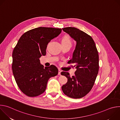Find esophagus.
Instances as JSON below:
<instances>
[{"label": "esophagus", "instance_id": "obj_1", "mask_svg": "<svg viewBox=\"0 0 120 120\" xmlns=\"http://www.w3.org/2000/svg\"><path fill=\"white\" fill-rule=\"evenodd\" d=\"M61 72H62L61 70L60 69H58V75H61Z\"/></svg>", "mask_w": 120, "mask_h": 120}]
</instances>
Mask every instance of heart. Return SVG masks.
<instances>
[{"instance_id":"1","label":"heart","mask_w":120,"mask_h":120,"mask_svg":"<svg viewBox=\"0 0 120 120\" xmlns=\"http://www.w3.org/2000/svg\"><path fill=\"white\" fill-rule=\"evenodd\" d=\"M61 44L71 45V40L70 37L68 35L64 36L62 39Z\"/></svg>"}]
</instances>
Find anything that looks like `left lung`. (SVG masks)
<instances>
[{
    "label": "left lung",
    "instance_id": "1",
    "mask_svg": "<svg viewBox=\"0 0 120 120\" xmlns=\"http://www.w3.org/2000/svg\"><path fill=\"white\" fill-rule=\"evenodd\" d=\"M76 42L72 58L68 64H74L76 69L75 75L69 73L61 74L67 78L62 86L64 94L72 98H81L92 89L99 71V55L95 43L91 36L75 27L62 28Z\"/></svg>",
    "mask_w": 120,
    "mask_h": 120
}]
</instances>
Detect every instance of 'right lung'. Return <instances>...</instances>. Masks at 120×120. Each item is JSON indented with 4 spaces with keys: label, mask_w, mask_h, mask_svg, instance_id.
Wrapping results in <instances>:
<instances>
[{
    "label": "right lung",
    "mask_w": 120,
    "mask_h": 120,
    "mask_svg": "<svg viewBox=\"0 0 120 120\" xmlns=\"http://www.w3.org/2000/svg\"><path fill=\"white\" fill-rule=\"evenodd\" d=\"M62 29L39 27L25 33L19 40L13 53L12 72L20 90L35 97L45 90L48 80L58 73L54 65L45 67L39 58L46 55L48 43L59 36Z\"/></svg>",
    "instance_id": "1"
}]
</instances>
